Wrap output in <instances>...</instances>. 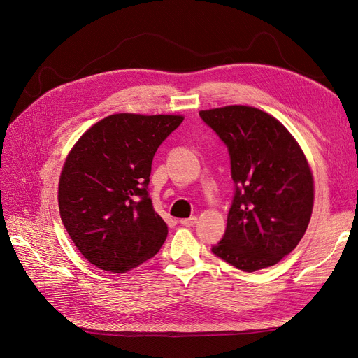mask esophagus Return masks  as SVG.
I'll return each mask as SVG.
<instances>
[{
	"label": "esophagus",
	"instance_id": "1",
	"mask_svg": "<svg viewBox=\"0 0 358 358\" xmlns=\"http://www.w3.org/2000/svg\"><path fill=\"white\" fill-rule=\"evenodd\" d=\"M180 224L186 226V227H192L196 224V217H189V218H183L180 220Z\"/></svg>",
	"mask_w": 358,
	"mask_h": 358
}]
</instances>
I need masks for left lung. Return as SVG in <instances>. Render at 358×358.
Instances as JSON below:
<instances>
[{
    "label": "left lung",
    "mask_w": 358,
    "mask_h": 358,
    "mask_svg": "<svg viewBox=\"0 0 358 358\" xmlns=\"http://www.w3.org/2000/svg\"><path fill=\"white\" fill-rule=\"evenodd\" d=\"M224 143L234 195L223 239L211 248L253 272L275 265L301 241L313 208V178L303 151L275 117L250 106L201 110Z\"/></svg>",
    "instance_id": "1"
}]
</instances>
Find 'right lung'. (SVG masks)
<instances>
[{
	"label": "right lung",
	"mask_w": 358,
	"mask_h": 358,
	"mask_svg": "<svg viewBox=\"0 0 358 358\" xmlns=\"http://www.w3.org/2000/svg\"><path fill=\"white\" fill-rule=\"evenodd\" d=\"M182 121L176 115H110L71 150L59 178V214L90 264L121 274L160 250L167 226L148 195L151 163Z\"/></svg>",
	"instance_id": "right-lung-1"
}]
</instances>
